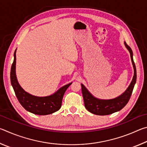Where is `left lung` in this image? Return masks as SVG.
<instances>
[{
  "mask_svg": "<svg viewBox=\"0 0 147 147\" xmlns=\"http://www.w3.org/2000/svg\"><path fill=\"white\" fill-rule=\"evenodd\" d=\"M124 45H125L126 49L130 52L134 70V77L130 86L123 94L113 99H109V100H102V99H99L94 97V96L92 95L90 92L82 84V92L84 105L89 112L98 115H110V114L120 111L126 105V104L130 100L134 87L136 82L137 74L136 65L133 59L132 51H131L130 47L126 44V42H124Z\"/></svg>",
  "mask_w": 147,
  "mask_h": 147,
  "instance_id": "1",
  "label": "left lung"
}]
</instances>
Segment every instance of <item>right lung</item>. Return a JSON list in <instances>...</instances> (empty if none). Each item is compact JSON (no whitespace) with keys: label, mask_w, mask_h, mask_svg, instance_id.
<instances>
[{"label":"right lung","mask_w":147,"mask_h":147,"mask_svg":"<svg viewBox=\"0 0 147 147\" xmlns=\"http://www.w3.org/2000/svg\"><path fill=\"white\" fill-rule=\"evenodd\" d=\"M16 50L15 51L14 59L11 67L10 80L11 86L20 104L26 111L39 115H49L59 110L61 106L65 92L72 82L59 88L56 93L49 96H37L27 93L19 85L17 79Z\"/></svg>","instance_id":"1"}]
</instances>
